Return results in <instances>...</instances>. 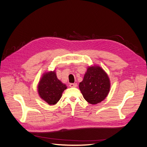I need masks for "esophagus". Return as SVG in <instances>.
<instances>
[{
    "label": "esophagus",
    "mask_w": 147,
    "mask_h": 147,
    "mask_svg": "<svg viewBox=\"0 0 147 147\" xmlns=\"http://www.w3.org/2000/svg\"><path fill=\"white\" fill-rule=\"evenodd\" d=\"M69 86L71 88H75V87L77 86V83H70L69 84Z\"/></svg>",
    "instance_id": "obj_1"
}]
</instances>
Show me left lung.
Returning a JSON list of instances; mask_svg holds the SVG:
<instances>
[{
    "instance_id": "1",
    "label": "left lung",
    "mask_w": 147,
    "mask_h": 147,
    "mask_svg": "<svg viewBox=\"0 0 147 147\" xmlns=\"http://www.w3.org/2000/svg\"><path fill=\"white\" fill-rule=\"evenodd\" d=\"M83 96L91 104H97L108 95L110 83L108 75L99 66L90 67L79 84Z\"/></svg>"
}]
</instances>
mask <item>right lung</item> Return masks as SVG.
I'll use <instances>...</instances> for the list:
<instances>
[{
	"instance_id": "add662e5",
	"label": "right lung",
	"mask_w": 147,
	"mask_h": 147,
	"mask_svg": "<svg viewBox=\"0 0 147 147\" xmlns=\"http://www.w3.org/2000/svg\"><path fill=\"white\" fill-rule=\"evenodd\" d=\"M67 88L57 78L55 71L43 75L38 85V94L49 105L56 104Z\"/></svg>"
}]
</instances>
